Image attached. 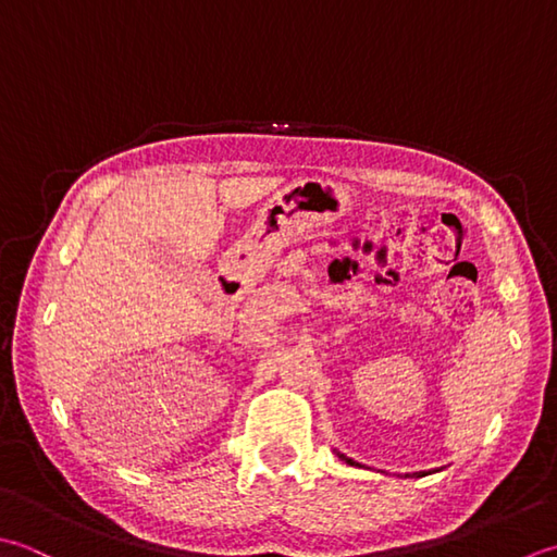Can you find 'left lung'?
<instances>
[{"label":"left lung","mask_w":557,"mask_h":557,"mask_svg":"<svg viewBox=\"0 0 557 557\" xmlns=\"http://www.w3.org/2000/svg\"><path fill=\"white\" fill-rule=\"evenodd\" d=\"M334 451H336V449H334ZM336 457H338V459H344L346 463H350V467H360V463H358V461H354V459H348V457H344V454H338V451H336Z\"/></svg>","instance_id":"left-lung-1"}]
</instances>
